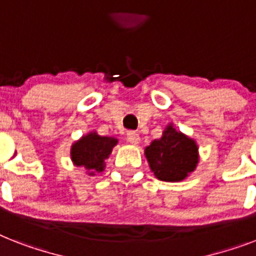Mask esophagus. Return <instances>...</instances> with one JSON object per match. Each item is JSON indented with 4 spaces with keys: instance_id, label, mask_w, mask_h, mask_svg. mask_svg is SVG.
Segmentation results:
<instances>
[{
    "instance_id": "obj_1",
    "label": "esophagus",
    "mask_w": 256,
    "mask_h": 256,
    "mask_svg": "<svg viewBox=\"0 0 256 256\" xmlns=\"http://www.w3.org/2000/svg\"><path fill=\"white\" fill-rule=\"evenodd\" d=\"M128 140L132 144H138L139 140H140V136L136 132H128Z\"/></svg>"
}]
</instances>
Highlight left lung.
Instances as JSON below:
<instances>
[{
    "mask_svg": "<svg viewBox=\"0 0 256 256\" xmlns=\"http://www.w3.org/2000/svg\"><path fill=\"white\" fill-rule=\"evenodd\" d=\"M151 171L162 182H175L188 178L198 163V147L192 138L178 132L170 124L162 138L144 150Z\"/></svg>",
    "mask_w": 256,
    "mask_h": 256,
    "instance_id": "8db88e82",
    "label": "left lung"
}]
</instances>
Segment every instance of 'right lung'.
I'll return each mask as SVG.
<instances>
[{"label":"right lung","instance_id":"obj_1","mask_svg":"<svg viewBox=\"0 0 256 256\" xmlns=\"http://www.w3.org/2000/svg\"><path fill=\"white\" fill-rule=\"evenodd\" d=\"M117 143L118 139L113 136H101L96 132H88L72 144L70 159L74 166L84 167L89 175H94L96 172L105 170V159L109 158Z\"/></svg>","mask_w":256,"mask_h":256}]
</instances>
